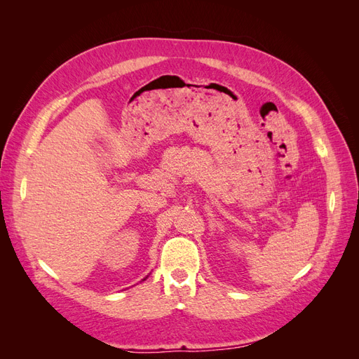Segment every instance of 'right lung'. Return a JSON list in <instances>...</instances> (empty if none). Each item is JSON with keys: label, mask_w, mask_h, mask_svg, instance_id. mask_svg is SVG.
Masks as SVG:
<instances>
[{"label": "right lung", "mask_w": 359, "mask_h": 359, "mask_svg": "<svg viewBox=\"0 0 359 359\" xmlns=\"http://www.w3.org/2000/svg\"><path fill=\"white\" fill-rule=\"evenodd\" d=\"M144 280H145V278H144Z\"/></svg>", "instance_id": "add662e5"}]
</instances>
